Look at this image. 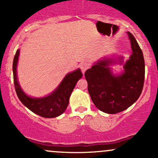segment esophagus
Returning <instances> with one entry per match:
<instances>
[{
    "label": "esophagus",
    "mask_w": 158,
    "mask_h": 158,
    "mask_svg": "<svg viewBox=\"0 0 158 158\" xmlns=\"http://www.w3.org/2000/svg\"><path fill=\"white\" fill-rule=\"evenodd\" d=\"M79 68H80L81 72L82 73H85V70H87V69L89 68V64H87V63H81V64L79 65Z\"/></svg>",
    "instance_id": "obj_1"
}]
</instances>
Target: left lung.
Wrapping results in <instances>:
<instances>
[{
	"instance_id": "1",
	"label": "left lung",
	"mask_w": 158,
	"mask_h": 158,
	"mask_svg": "<svg viewBox=\"0 0 158 158\" xmlns=\"http://www.w3.org/2000/svg\"><path fill=\"white\" fill-rule=\"evenodd\" d=\"M132 52L124 64L123 58L103 59L94 63L85 73L88 89L96 107L107 114H117L133 105L142 93L145 78L143 52L131 32H127ZM124 64L123 73L114 74L110 66Z\"/></svg>"
}]
</instances>
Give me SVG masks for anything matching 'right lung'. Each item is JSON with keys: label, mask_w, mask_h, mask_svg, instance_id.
Instances as JSON below:
<instances>
[{"label": "right lung", "mask_w": 158, "mask_h": 158, "mask_svg": "<svg viewBox=\"0 0 158 158\" xmlns=\"http://www.w3.org/2000/svg\"><path fill=\"white\" fill-rule=\"evenodd\" d=\"M20 50L16 51L14 57L12 71L14 85L16 94L21 102L31 111L45 118H54L64 112L69 104L71 93L77 81L82 77L80 69L69 73L61 81L58 88L49 94L41 98H34L27 96L20 86L17 77V64L19 61Z\"/></svg>", "instance_id": "1"}]
</instances>
